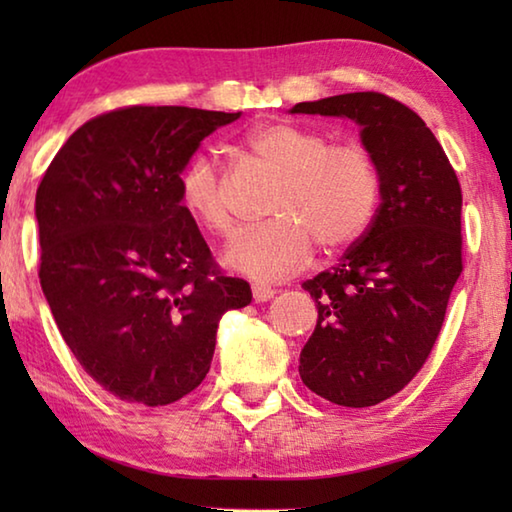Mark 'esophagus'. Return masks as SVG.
<instances>
[{
  "label": "esophagus",
  "mask_w": 512,
  "mask_h": 512,
  "mask_svg": "<svg viewBox=\"0 0 512 512\" xmlns=\"http://www.w3.org/2000/svg\"><path fill=\"white\" fill-rule=\"evenodd\" d=\"M275 289H271V287H266V284H253V298H255V302H266V300H271L273 296H275Z\"/></svg>",
  "instance_id": "34e87169"
}]
</instances>
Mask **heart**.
Listing matches in <instances>:
<instances>
[{
  "label": "heart",
  "mask_w": 512,
  "mask_h": 512,
  "mask_svg": "<svg viewBox=\"0 0 512 512\" xmlns=\"http://www.w3.org/2000/svg\"><path fill=\"white\" fill-rule=\"evenodd\" d=\"M248 149L282 173L268 207L277 219L225 250L230 268L257 282H280L311 262L316 241L339 250L366 232L379 201V173L361 144H329L316 128L273 121L248 135ZM178 196L207 232L223 239L237 232L228 176L212 153L198 151L185 162Z\"/></svg>",
  "instance_id": "b5f03b06"
}]
</instances>
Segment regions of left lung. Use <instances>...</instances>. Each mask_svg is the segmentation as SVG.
<instances>
[{
  "label": "left lung",
  "instance_id": "8db88e82",
  "mask_svg": "<svg viewBox=\"0 0 512 512\" xmlns=\"http://www.w3.org/2000/svg\"><path fill=\"white\" fill-rule=\"evenodd\" d=\"M348 117L375 160L381 203L341 264L302 282L318 323L300 377L332 404L363 409L400 393L429 359L463 271L461 183L420 115L381 92L296 103Z\"/></svg>",
  "mask_w": 512,
  "mask_h": 512
}]
</instances>
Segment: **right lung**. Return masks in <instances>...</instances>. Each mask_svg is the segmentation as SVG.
<instances>
[{
  "label": "right lung",
  "mask_w": 512,
  "mask_h": 512,
  "mask_svg": "<svg viewBox=\"0 0 512 512\" xmlns=\"http://www.w3.org/2000/svg\"><path fill=\"white\" fill-rule=\"evenodd\" d=\"M241 112L126 106L69 135L36 192L40 284L69 350L128 404L180 400L210 370L216 327L250 305L178 196V173Z\"/></svg>",
  "instance_id": "add662e5"
}]
</instances>
